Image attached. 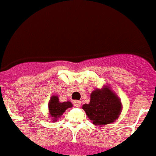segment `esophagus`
<instances>
[{"label": "esophagus", "instance_id": "obj_1", "mask_svg": "<svg viewBox=\"0 0 156 156\" xmlns=\"http://www.w3.org/2000/svg\"><path fill=\"white\" fill-rule=\"evenodd\" d=\"M73 104L75 107H80L81 101L80 100H75V101H73Z\"/></svg>", "mask_w": 156, "mask_h": 156}]
</instances>
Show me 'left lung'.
Returning a JSON list of instances; mask_svg holds the SVG:
<instances>
[{
	"label": "left lung",
	"instance_id": "left-lung-1",
	"mask_svg": "<svg viewBox=\"0 0 156 156\" xmlns=\"http://www.w3.org/2000/svg\"><path fill=\"white\" fill-rule=\"evenodd\" d=\"M82 108L95 126H103L113 123L118 119L122 104L118 95L108 86L95 89L90 94V103L83 104Z\"/></svg>",
	"mask_w": 156,
	"mask_h": 156
}]
</instances>
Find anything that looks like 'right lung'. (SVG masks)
Returning <instances> with one entry per match:
<instances>
[{
    "instance_id": "add662e5",
    "label": "right lung",
    "mask_w": 156,
    "mask_h": 156,
    "mask_svg": "<svg viewBox=\"0 0 156 156\" xmlns=\"http://www.w3.org/2000/svg\"><path fill=\"white\" fill-rule=\"evenodd\" d=\"M73 107V104L70 101L61 102L59 100L58 95H52L50 98L48 102V115L50 120L52 122L57 121L59 117H61L67 108H70Z\"/></svg>"
}]
</instances>
